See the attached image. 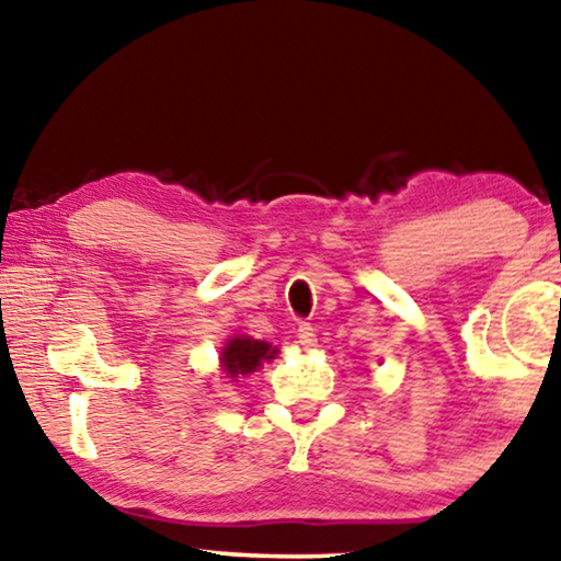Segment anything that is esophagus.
<instances>
[{
	"mask_svg": "<svg viewBox=\"0 0 561 561\" xmlns=\"http://www.w3.org/2000/svg\"><path fill=\"white\" fill-rule=\"evenodd\" d=\"M298 342H301L304 350L317 347V329H313L309 321H301V324H298Z\"/></svg>",
	"mask_w": 561,
	"mask_h": 561,
	"instance_id": "obj_1",
	"label": "esophagus"
}]
</instances>
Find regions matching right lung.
<instances>
[{"instance_id":"add662e5","label":"right lung","mask_w":561,"mask_h":561,"mask_svg":"<svg viewBox=\"0 0 561 561\" xmlns=\"http://www.w3.org/2000/svg\"><path fill=\"white\" fill-rule=\"evenodd\" d=\"M275 352L271 344L260 340H248V336H234L221 352V367H225L227 378H237V375L255 373L263 359H273Z\"/></svg>"}]
</instances>
